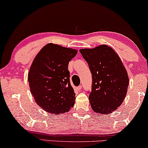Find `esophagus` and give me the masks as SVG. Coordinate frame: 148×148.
Listing matches in <instances>:
<instances>
[{"label": "esophagus", "mask_w": 148, "mask_h": 148, "mask_svg": "<svg viewBox=\"0 0 148 148\" xmlns=\"http://www.w3.org/2000/svg\"><path fill=\"white\" fill-rule=\"evenodd\" d=\"M82 86H77V87H76V88H75V90H77V91H80L81 90V89H82Z\"/></svg>", "instance_id": "1"}]
</instances>
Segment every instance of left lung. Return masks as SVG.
Segmentation results:
<instances>
[{
	"label": "left lung",
	"mask_w": 148,
	"mask_h": 148,
	"mask_svg": "<svg viewBox=\"0 0 148 148\" xmlns=\"http://www.w3.org/2000/svg\"><path fill=\"white\" fill-rule=\"evenodd\" d=\"M92 75L89 100L94 112L106 114L121 106L129 86L127 71L112 48L101 45L92 49H81Z\"/></svg>",
	"instance_id": "left-lung-1"
}]
</instances>
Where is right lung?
<instances>
[{
    "label": "right lung",
    "mask_w": 148,
    "mask_h": 148,
    "mask_svg": "<svg viewBox=\"0 0 148 148\" xmlns=\"http://www.w3.org/2000/svg\"><path fill=\"white\" fill-rule=\"evenodd\" d=\"M77 53L75 49L50 43L34 58L28 74L30 91L37 104L46 112L61 114L73 106L75 94L68 65Z\"/></svg>",
    "instance_id": "1"
}]
</instances>
